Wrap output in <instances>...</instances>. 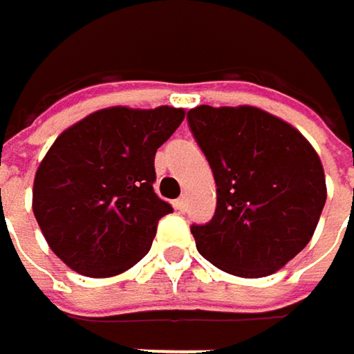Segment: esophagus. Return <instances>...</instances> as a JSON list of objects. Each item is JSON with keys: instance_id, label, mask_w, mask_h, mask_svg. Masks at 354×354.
Masks as SVG:
<instances>
[{"instance_id": "obj_1", "label": "esophagus", "mask_w": 354, "mask_h": 354, "mask_svg": "<svg viewBox=\"0 0 354 354\" xmlns=\"http://www.w3.org/2000/svg\"><path fill=\"white\" fill-rule=\"evenodd\" d=\"M186 205H188V201H186V196H180V198H178L176 203H174V207H176V211H180V213H182V211L186 209Z\"/></svg>"}]
</instances>
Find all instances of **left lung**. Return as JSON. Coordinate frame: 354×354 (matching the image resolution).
<instances>
[{
  "label": "left lung",
  "instance_id": "8db88e82",
  "mask_svg": "<svg viewBox=\"0 0 354 354\" xmlns=\"http://www.w3.org/2000/svg\"><path fill=\"white\" fill-rule=\"evenodd\" d=\"M188 124L217 184V209L192 225L196 250L242 279L283 268L310 244L326 203V176L312 143L256 106L188 110Z\"/></svg>",
  "mask_w": 354,
  "mask_h": 354
}]
</instances>
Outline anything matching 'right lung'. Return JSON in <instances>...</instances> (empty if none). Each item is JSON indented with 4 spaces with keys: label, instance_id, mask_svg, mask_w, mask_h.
Listing matches in <instances>:
<instances>
[{
    "label": "right lung",
    "instance_id": "right-lung-1",
    "mask_svg": "<svg viewBox=\"0 0 354 354\" xmlns=\"http://www.w3.org/2000/svg\"><path fill=\"white\" fill-rule=\"evenodd\" d=\"M184 108L110 106L65 129L35 174L32 211L48 248L75 272L116 277L151 248L172 207L153 192L156 151Z\"/></svg>",
    "mask_w": 354,
    "mask_h": 354
}]
</instances>
